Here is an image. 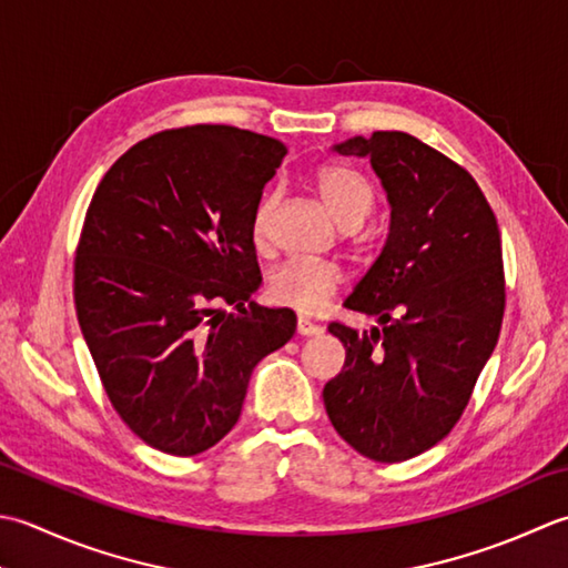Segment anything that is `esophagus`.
Instances as JSON below:
<instances>
[{
  "instance_id": "obj_1",
  "label": "esophagus",
  "mask_w": 568,
  "mask_h": 568,
  "mask_svg": "<svg viewBox=\"0 0 568 568\" xmlns=\"http://www.w3.org/2000/svg\"><path fill=\"white\" fill-rule=\"evenodd\" d=\"M296 333L298 335H321L323 333V328L318 326V323H311L308 318H298V323H296Z\"/></svg>"
}]
</instances>
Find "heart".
Here are the masks:
<instances>
[{
  "instance_id": "b5f03b06",
  "label": "heart",
  "mask_w": 568,
  "mask_h": 568,
  "mask_svg": "<svg viewBox=\"0 0 568 568\" xmlns=\"http://www.w3.org/2000/svg\"><path fill=\"white\" fill-rule=\"evenodd\" d=\"M311 186L321 199L326 213L345 230H353L363 223V220L373 213L375 195L369 183L361 173L328 164L316 169L311 176ZM276 199L274 195H264L252 213L250 233L254 245L262 247L267 242V227L274 211ZM343 284V272L331 262H286L272 274L270 280V294L276 304L288 306L304 316H314L318 311L331 304Z\"/></svg>"
}]
</instances>
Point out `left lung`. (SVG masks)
Returning a JSON list of instances; mask_svg holds the SVG:
<instances>
[{
    "mask_svg": "<svg viewBox=\"0 0 568 568\" xmlns=\"http://www.w3.org/2000/svg\"><path fill=\"white\" fill-rule=\"evenodd\" d=\"M333 152L369 159L387 193L389 233L343 301L377 326H328L345 365L323 387V404L357 454L399 463L448 436L495 351L500 230L470 173L407 132L353 136Z\"/></svg>",
    "mask_w": 568,
    "mask_h": 568,
    "instance_id": "1",
    "label": "left lung"
}]
</instances>
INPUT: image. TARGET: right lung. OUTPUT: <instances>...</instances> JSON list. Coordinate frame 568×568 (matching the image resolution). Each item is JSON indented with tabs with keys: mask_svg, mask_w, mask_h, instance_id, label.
Returning a JSON list of instances; mask_svg holds the SVG:
<instances>
[{
	"mask_svg": "<svg viewBox=\"0 0 568 568\" xmlns=\"http://www.w3.org/2000/svg\"><path fill=\"white\" fill-rule=\"evenodd\" d=\"M284 154L237 126H181L134 144L92 195L78 323L112 407L164 454L215 446L240 419L252 369L296 331L294 311L250 301L262 284L252 213Z\"/></svg>",
	"mask_w": 568,
	"mask_h": 568,
	"instance_id": "add662e5",
	"label": "right lung"
}]
</instances>
